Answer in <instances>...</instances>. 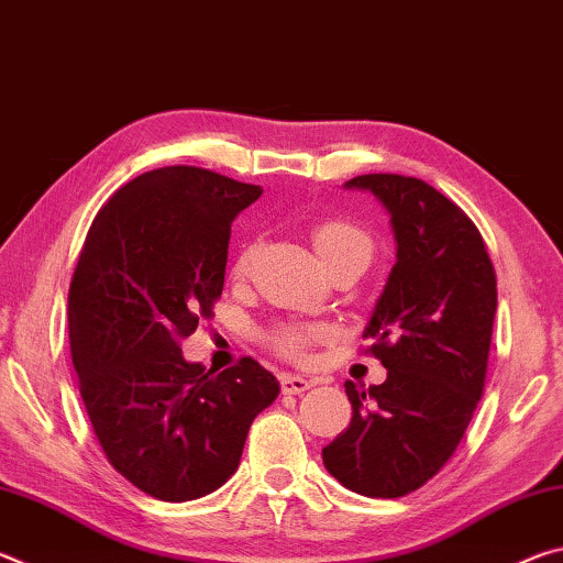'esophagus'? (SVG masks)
Wrapping results in <instances>:
<instances>
[{
	"mask_svg": "<svg viewBox=\"0 0 563 563\" xmlns=\"http://www.w3.org/2000/svg\"><path fill=\"white\" fill-rule=\"evenodd\" d=\"M310 387H312V385H310L305 377H298V375H283V377H280L283 395H302L305 389H310Z\"/></svg>",
	"mask_w": 563,
	"mask_h": 563,
	"instance_id": "obj_1",
	"label": "esophagus"
}]
</instances>
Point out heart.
<instances>
[{
	"mask_svg": "<svg viewBox=\"0 0 563 563\" xmlns=\"http://www.w3.org/2000/svg\"><path fill=\"white\" fill-rule=\"evenodd\" d=\"M310 241L325 268L328 265L345 261V258H355L365 265L369 258H373V238H369V233L362 231V228L355 223L342 221V218H325V221L312 225ZM253 251H255V245L241 247V253H238V258L233 261L235 278H243L247 268H251ZM320 335H322V330H316V328H280L273 332L271 342L275 350L283 352V355L305 357L310 342L318 340Z\"/></svg>",
	"mask_w": 563,
	"mask_h": 563,
	"instance_id": "obj_1",
	"label": "heart"
}]
</instances>
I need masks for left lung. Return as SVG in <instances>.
Wrapping results in <instances>:
<instances>
[{
  "label": "left lung",
  "mask_w": 563,
  "mask_h": 563,
  "mask_svg": "<svg viewBox=\"0 0 563 563\" xmlns=\"http://www.w3.org/2000/svg\"><path fill=\"white\" fill-rule=\"evenodd\" d=\"M345 188L385 208L397 255L365 335L383 385L345 383L352 419L322 464L362 497L397 499L442 470L479 402L497 312V275L476 225L419 178L367 174Z\"/></svg>",
  "instance_id": "1"
}]
</instances>
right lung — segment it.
I'll list each match as a JSON object with an SVG mask.
<instances>
[{
	"mask_svg": "<svg viewBox=\"0 0 563 563\" xmlns=\"http://www.w3.org/2000/svg\"><path fill=\"white\" fill-rule=\"evenodd\" d=\"M261 194L206 168L148 170L97 213L74 268L84 407L113 470L161 501L223 487L253 419L280 393L253 357L216 375L180 350L221 298L231 223Z\"/></svg>",
	"mask_w": 563,
	"mask_h": 563,
	"instance_id": "1",
	"label": "right lung"
}]
</instances>
